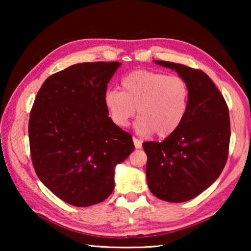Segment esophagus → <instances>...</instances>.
I'll return each mask as SVG.
<instances>
[{"mask_svg":"<svg viewBox=\"0 0 251 251\" xmlns=\"http://www.w3.org/2000/svg\"><path fill=\"white\" fill-rule=\"evenodd\" d=\"M133 142H134V146L136 150H139V148H142V142L139 141V139L133 137Z\"/></svg>","mask_w":251,"mask_h":251,"instance_id":"1","label":"esophagus"}]
</instances>
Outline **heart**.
I'll list each match as a JSON object with an SVG mask.
<instances>
[{"mask_svg":"<svg viewBox=\"0 0 251 251\" xmlns=\"http://www.w3.org/2000/svg\"><path fill=\"white\" fill-rule=\"evenodd\" d=\"M188 101L189 86L185 79L151 71L131 72L121 80V92L112 90L104 95L105 108L116 126H128L137 109L136 131L156 133L160 138L179 128Z\"/></svg>","mask_w":251,"mask_h":251,"instance_id":"b5f03b06","label":"heart"}]
</instances>
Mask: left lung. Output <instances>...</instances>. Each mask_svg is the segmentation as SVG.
Returning a JSON list of instances; mask_svg holds the SVG:
<instances>
[{"mask_svg":"<svg viewBox=\"0 0 251 251\" xmlns=\"http://www.w3.org/2000/svg\"><path fill=\"white\" fill-rule=\"evenodd\" d=\"M155 63L186 80L189 101L185 120L175 133L161 143L143 144L147 185L161 201L184 202L214 184L226 165L229 112L223 95L203 72L172 62Z\"/></svg>","mask_w":251,"mask_h":251,"instance_id":"left-lung-1","label":"left lung"}]
</instances>
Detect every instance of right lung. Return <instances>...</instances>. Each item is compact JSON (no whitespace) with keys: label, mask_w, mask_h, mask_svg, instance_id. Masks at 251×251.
<instances>
[{"label":"right lung","mask_w":251,"mask_h":251,"mask_svg":"<svg viewBox=\"0 0 251 251\" xmlns=\"http://www.w3.org/2000/svg\"><path fill=\"white\" fill-rule=\"evenodd\" d=\"M120 62L78 63L50 75L28 122L32 163L55 196L76 207L113 193L116 165L134 151L131 136L114 124L104 105Z\"/></svg>","instance_id":"1"}]
</instances>
